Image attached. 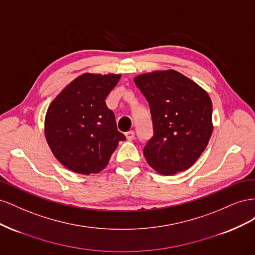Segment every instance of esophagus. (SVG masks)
<instances>
[{
  "label": "esophagus",
  "instance_id": "1",
  "mask_svg": "<svg viewBox=\"0 0 255 255\" xmlns=\"http://www.w3.org/2000/svg\"><path fill=\"white\" fill-rule=\"evenodd\" d=\"M126 136H127L128 140H129V141L133 140L135 138V132H134V130H128V132L126 133Z\"/></svg>",
  "mask_w": 255,
  "mask_h": 255
}]
</instances>
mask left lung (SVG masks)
<instances>
[{"instance_id":"8db88e82","label":"left lung","mask_w":255,"mask_h":255,"mask_svg":"<svg viewBox=\"0 0 255 255\" xmlns=\"http://www.w3.org/2000/svg\"><path fill=\"white\" fill-rule=\"evenodd\" d=\"M134 82L149 103L153 136L143 155L156 172L187 170L200 157L213 132V104L207 92L175 70L137 75Z\"/></svg>"}]
</instances>
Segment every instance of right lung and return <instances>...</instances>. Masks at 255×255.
<instances>
[{
	"instance_id": "right-lung-1",
	"label": "right lung",
	"mask_w": 255,
	"mask_h": 255,
	"mask_svg": "<svg viewBox=\"0 0 255 255\" xmlns=\"http://www.w3.org/2000/svg\"><path fill=\"white\" fill-rule=\"evenodd\" d=\"M121 74L84 73L61 90L50 104L44 134L59 163L75 173L102 171L119 141L114 113L105 99Z\"/></svg>"
}]
</instances>
